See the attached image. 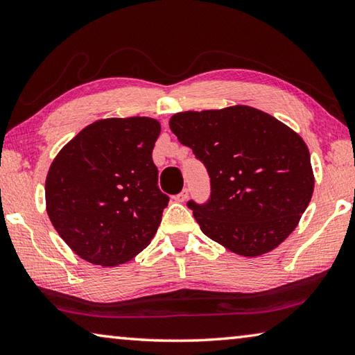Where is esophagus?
<instances>
[{"label": "esophagus", "mask_w": 355, "mask_h": 355, "mask_svg": "<svg viewBox=\"0 0 355 355\" xmlns=\"http://www.w3.org/2000/svg\"><path fill=\"white\" fill-rule=\"evenodd\" d=\"M188 197H189V191L188 189H183L182 192H180V194L175 196V200L180 202V203H183V202L188 200Z\"/></svg>", "instance_id": "34e87169"}]
</instances>
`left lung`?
<instances>
[{
	"mask_svg": "<svg viewBox=\"0 0 355 355\" xmlns=\"http://www.w3.org/2000/svg\"><path fill=\"white\" fill-rule=\"evenodd\" d=\"M169 127L211 178L208 203H188L209 239L250 258L291 235L315 189L309 147L296 131L245 105L177 112Z\"/></svg>",
	"mask_w": 355,
	"mask_h": 355,
	"instance_id": "obj_1",
	"label": "left lung"
}]
</instances>
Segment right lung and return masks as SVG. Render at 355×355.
Instances as JSON below:
<instances>
[{"instance_id":"obj_1","label":"right lung","mask_w":355,"mask_h":355,"mask_svg":"<svg viewBox=\"0 0 355 355\" xmlns=\"http://www.w3.org/2000/svg\"><path fill=\"white\" fill-rule=\"evenodd\" d=\"M159 133L152 117L101 119L55 156L45 180L46 213L83 260L119 266L153 239L169 202L152 159Z\"/></svg>"}]
</instances>
